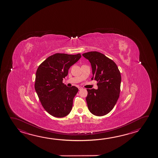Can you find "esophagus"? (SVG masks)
Returning <instances> with one entry per match:
<instances>
[{
  "instance_id": "34e87169",
  "label": "esophagus",
  "mask_w": 158,
  "mask_h": 158,
  "mask_svg": "<svg viewBox=\"0 0 158 158\" xmlns=\"http://www.w3.org/2000/svg\"><path fill=\"white\" fill-rule=\"evenodd\" d=\"M78 89H79V90H81V89H82L83 88L82 87H81V86H79V87H78Z\"/></svg>"
}]
</instances>
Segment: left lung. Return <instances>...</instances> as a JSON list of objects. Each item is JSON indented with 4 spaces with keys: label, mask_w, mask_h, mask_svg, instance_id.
<instances>
[{
    "label": "left lung",
    "mask_w": 158,
    "mask_h": 158,
    "mask_svg": "<svg viewBox=\"0 0 158 158\" xmlns=\"http://www.w3.org/2000/svg\"><path fill=\"white\" fill-rule=\"evenodd\" d=\"M83 56L91 64L93 77L98 89H87L86 100L88 108L96 116L109 113L116 104L120 91L121 75L114 61L102 53L90 52Z\"/></svg>",
    "instance_id": "1"
}]
</instances>
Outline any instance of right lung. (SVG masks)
Instances as JSON below:
<instances>
[{"instance_id": "right-lung-1", "label": "right lung", "mask_w": 158, "mask_h": 158, "mask_svg": "<svg viewBox=\"0 0 158 158\" xmlns=\"http://www.w3.org/2000/svg\"><path fill=\"white\" fill-rule=\"evenodd\" d=\"M80 54L56 53L49 56L36 70L35 89L42 106L51 115L67 116L72 110L73 99L78 93L75 86L63 83L70 67L81 58Z\"/></svg>"}]
</instances>
